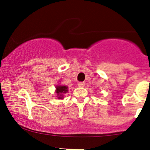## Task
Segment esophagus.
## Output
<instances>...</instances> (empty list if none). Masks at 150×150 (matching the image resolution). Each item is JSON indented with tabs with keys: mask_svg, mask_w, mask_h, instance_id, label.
<instances>
[{
	"mask_svg": "<svg viewBox=\"0 0 150 150\" xmlns=\"http://www.w3.org/2000/svg\"><path fill=\"white\" fill-rule=\"evenodd\" d=\"M85 86V83L84 82H79L78 83V86L81 87V88H83Z\"/></svg>",
	"mask_w": 150,
	"mask_h": 150,
	"instance_id": "esophagus-1",
	"label": "esophagus"
}]
</instances>
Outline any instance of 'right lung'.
<instances>
[{"label":"right lung","mask_w":150,"mask_h":150,"mask_svg":"<svg viewBox=\"0 0 150 150\" xmlns=\"http://www.w3.org/2000/svg\"><path fill=\"white\" fill-rule=\"evenodd\" d=\"M55 88H56L55 92L57 93L58 99H63V94H65L68 92V87L66 86H55Z\"/></svg>","instance_id":"right-lung-1"}]
</instances>
